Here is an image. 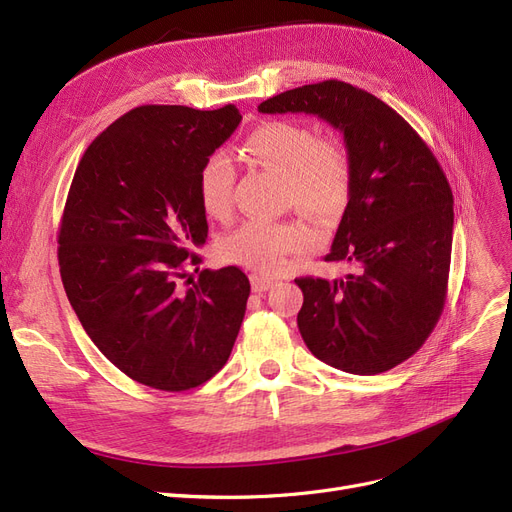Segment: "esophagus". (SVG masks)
Instances as JSON below:
<instances>
[{"mask_svg":"<svg viewBox=\"0 0 512 512\" xmlns=\"http://www.w3.org/2000/svg\"><path fill=\"white\" fill-rule=\"evenodd\" d=\"M276 282V278L272 276H266V274H251V287L255 293H261V291H268L272 285Z\"/></svg>","mask_w":512,"mask_h":512,"instance_id":"1","label":"esophagus"}]
</instances>
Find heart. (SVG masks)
I'll use <instances>...</instances> for the list:
<instances>
[{"mask_svg":"<svg viewBox=\"0 0 512 512\" xmlns=\"http://www.w3.org/2000/svg\"><path fill=\"white\" fill-rule=\"evenodd\" d=\"M244 151L261 166L287 179L289 198L318 221H335L346 211L352 194V158L348 147L335 139H316L301 122L274 120L257 126L244 141ZM236 168L221 151L211 154L198 173V196L204 213L227 219L234 208ZM318 234L304 221L251 219L221 242L225 261L257 272H278L287 259L312 251Z\"/></svg>","mask_w":512,"mask_h":512,"instance_id":"heart-1","label":"heart"}]
</instances>
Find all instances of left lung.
<instances>
[{
    "label": "left lung",
    "instance_id": "obj_1",
    "mask_svg": "<svg viewBox=\"0 0 512 512\" xmlns=\"http://www.w3.org/2000/svg\"><path fill=\"white\" fill-rule=\"evenodd\" d=\"M261 113H314L342 130L352 194L325 261L346 278H295L297 327L320 361L354 375L407 361L439 323L451 263L453 194L405 118L367 90L327 80L280 92Z\"/></svg>",
    "mask_w": 512,
    "mask_h": 512
}]
</instances>
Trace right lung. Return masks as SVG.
Listing matches in <instances>:
<instances>
[{
	"label": "right lung",
	"mask_w": 512,
	"mask_h": 512,
	"mask_svg": "<svg viewBox=\"0 0 512 512\" xmlns=\"http://www.w3.org/2000/svg\"><path fill=\"white\" fill-rule=\"evenodd\" d=\"M240 120L234 105H141L88 145L73 175L63 287L94 346L143 386L192 390L232 354L249 278L227 266L194 280L187 268L208 236L198 173Z\"/></svg>",
	"instance_id": "right-lung-1"
}]
</instances>
